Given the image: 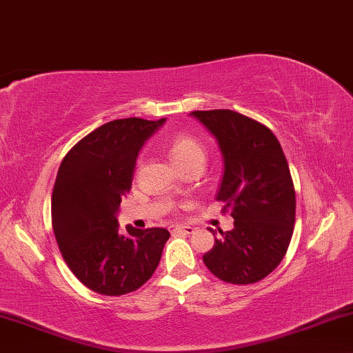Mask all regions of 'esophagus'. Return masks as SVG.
<instances>
[{
	"label": "esophagus",
	"mask_w": 353,
	"mask_h": 353,
	"mask_svg": "<svg viewBox=\"0 0 353 353\" xmlns=\"http://www.w3.org/2000/svg\"><path fill=\"white\" fill-rule=\"evenodd\" d=\"M169 231H171V233H184V234H192L194 233V228H192V226H184V225H176V226H171V228H169Z\"/></svg>",
	"instance_id": "esophagus-1"
}]
</instances>
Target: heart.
Listing matches in <instances>:
<instances>
[{
    "mask_svg": "<svg viewBox=\"0 0 353 353\" xmlns=\"http://www.w3.org/2000/svg\"><path fill=\"white\" fill-rule=\"evenodd\" d=\"M168 151L177 168L184 169L190 164L203 163L207 159V151L197 138L190 135H176L169 141Z\"/></svg>",
    "mask_w": 353,
    "mask_h": 353,
    "instance_id": "obj_1",
    "label": "heart"
}]
</instances>
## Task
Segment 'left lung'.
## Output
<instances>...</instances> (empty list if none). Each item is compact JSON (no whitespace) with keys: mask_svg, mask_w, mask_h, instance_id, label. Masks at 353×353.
Segmentation results:
<instances>
[{"mask_svg":"<svg viewBox=\"0 0 353 353\" xmlns=\"http://www.w3.org/2000/svg\"><path fill=\"white\" fill-rule=\"evenodd\" d=\"M190 115L215 137L223 158L216 200L234 218L233 230H218L221 238L203 262L223 282L256 283L276 269L292 241L296 200L287 158L274 133L246 115L228 109Z\"/></svg>","mask_w":353,"mask_h":353,"instance_id":"obj_1","label":"left lung"}]
</instances>
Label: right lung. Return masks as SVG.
<instances>
[{
	"label": "right lung",
	"instance_id": "1",
	"mask_svg": "<svg viewBox=\"0 0 353 353\" xmlns=\"http://www.w3.org/2000/svg\"><path fill=\"white\" fill-rule=\"evenodd\" d=\"M166 119H119L68 151L52 194V225L65 262L83 285L105 296L135 292L150 280L169 239L164 228L120 234L117 213L130 190L146 140Z\"/></svg>",
	"mask_w": 353,
	"mask_h": 353
}]
</instances>
